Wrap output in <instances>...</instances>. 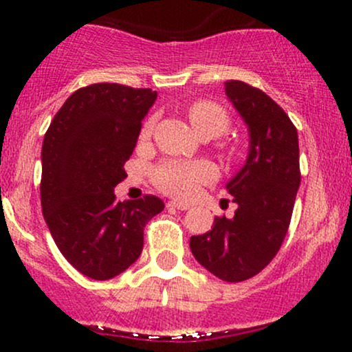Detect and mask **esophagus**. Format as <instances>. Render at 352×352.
<instances>
[{
    "instance_id": "1",
    "label": "esophagus",
    "mask_w": 352,
    "mask_h": 352,
    "mask_svg": "<svg viewBox=\"0 0 352 352\" xmlns=\"http://www.w3.org/2000/svg\"><path fill=\"white\" fill-rule=\"evenodd\" d=\"M167 207H170V208H177V210H187V208H188V205H187V204H184V201L172 200V201H168Z\"/></svg>"
}]
</instances>
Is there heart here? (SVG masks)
<instances>
[{"label":"heart","mask_w":352,"mask_h":352,"mask_svg":"<svg viewBox=\"0 0 352 352\" xmlns=\"http://www.w3.org/2000/svg\"><path fill=\"white\" fill-rule=\"evenodd\" d=\"M190 122L199 134L210 132L213 135H220L227 129L228 116L223 107L210 100H197L188 109ZM152 120L142 127L140 137L148 139L152 134ZM217 177V170L207 160H195V162H185V160H167L160 164L153 170V182L160 190L170 193V195L187 199L199 190L201 185L208 184Z\"/></svg>","instance_id":"1"}]
</instances>
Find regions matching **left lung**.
Returning a JSON list of instances; mask_svg holds the SVG:
<instances>
[{"instance_id": "obj_1", "label": "left lung", "mask_w": 352, "mask_h": 352, "mask_svg": "<svg viewBox=\"0 0 352 352\" xmlns=\"http://www.w3.org/2000/svg\"><path fill=\"white\" fill-rule=\"evenodd\" d=\"M225 94L250 137L243 167L225 185L238 208L190 238V250L217 278L238 283L260 273L285 240L301 182L300 145L289 117L263 91L227 80Z\"/></svg>"}]
</instances>
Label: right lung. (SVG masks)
<instances>
[{"instance_id": "right-lung-1", "label": "right lung", "mask_w": 352, "mask_h": 352, "mask_svg": "<svg viewBox=\"0 0 352 352\" xmlns=\"http://www.w3.org/2000/svg\"><path fill=\"white\" fill-rule=\"evenodd\" d=\"M152 89L99 82L78 89L43 140L41 207L59 252L79 273L111 280L142 253L144 227L164 210L159 197L116 200Z\"/></svg>"}]
</instances>
